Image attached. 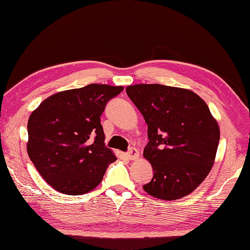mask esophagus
Instances as JSON below:
<instances>
[{
	"label": "esophagus",
	"mask_w": 250,
	"mask_h": 250,
	"mask_svg": "<svg viewBox=\"0 0 250 250\" xmlns=\"http://www.w3.org/2000/svg\"><path fill=\"white\" fill-rule=\"evenodd\" d=\"M126 157H127L129 160H136L139 157V152L136 148H130V149L126 152Z\"/></svg>",
	"instance_id": "34e87169"
}]
</instances>
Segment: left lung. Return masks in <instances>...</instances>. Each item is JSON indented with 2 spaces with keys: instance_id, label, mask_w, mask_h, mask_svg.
Instances as JSON below:
<instances>
[{
  "instance_id": "left-lung-1",
  "label": "left lung",
  "mask_w": 250,
  "mask_h": 250,
  "mask_svg": "<svg viewBox=\"0 0 250 250\" xmlns=\"http://www.w3.org/2000/svg\"><path fill=\"white\" fill-rule=\"evenodd\" d=\"M126 93L148 125L144 157L154 177L144 190L165 201L190 194L211 171L220 142L208 104L191 90L163 84L129 85Z\"/></svg>"
}]
</instances>
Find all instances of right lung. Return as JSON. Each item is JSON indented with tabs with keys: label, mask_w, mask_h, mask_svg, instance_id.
Listing matches in <instances>:
<instances>
[{
	"label": "right lung",
	"mask_w": 250,
	"mask_h": 250,
	"mask_svg": "<svg viewBox=\"0 0 250 250\" xmlns=\"http://www.w3.org/2000/svg\"><path fill=\"white\" fill-rule=\"evenodd\" d=\"M123 86L92 83L61 91L30 114L27 152L43 180L60 193L82 195L102 181L116 160L105 146L101 115Z\"/></svg>",
	"instance_id": "right-lung-1"
}]
</instances>
